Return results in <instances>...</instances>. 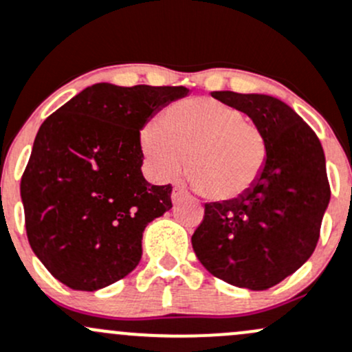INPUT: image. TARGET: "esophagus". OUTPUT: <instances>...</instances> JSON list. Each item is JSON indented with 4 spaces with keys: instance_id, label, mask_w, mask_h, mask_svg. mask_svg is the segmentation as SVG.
Masks as SVG:
<instances>
[{
    "instance_id": "esophagus-1",
    "label": "esophagus",
    "mask_w": 352,
    "mask_h": 352,
    "mask_svg": "<svg viewBox=\"0 0 352 352\" xmlns=\"http://www.w3.org/2000/svg\"><path fill=\"white\" fill-rule=\"evenodd\" d=\"M186 197H187V194L182 190V188H180V187L173 188V192H172V202H173V204H179V202L184 201Z\"/></svg>"
}]
</instances>
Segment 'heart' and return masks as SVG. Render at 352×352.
<instances>
[{
	"instance_id": "heart-1",
	"label": "heart",
	"mask_w": 352,
	"mask_h": 352,
	"mask_svg": "<svg viewBox=\"0 0 352 352\" xmlns=\"http://www.w3.org/2000/svg\"><path fill=\"white\" fill-rule=\"evenodd\" d=\"M142 151L157 179L177 177L187 162L195 187L216 201H232L260 179L266 138L232 106L209 98L177 102L140 135Z\"/></svg>"
}]
</instances>
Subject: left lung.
Segmentation results:
<instances>
[{
    "instance_id": "obj_1",
    "label": "left lung",
    "mask_w": 352,
    "mask_h": 352,
    "mask_svg": "<svg viewBox=\"0 0 352 352\" xmlns=\"http://www.w3.org/2000/svg\"><path fill=\"white\" fill-rule=\"evenodd\" d=\"M212 98L248 114L266 138V162L253 187L206 204L192 248L209 273L248 290H266L312 256L331 188L322 145L280 99L217 91Z\"/></svg>"
}]
</instances>
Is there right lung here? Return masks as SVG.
Segmentation results:
<instances>
[{"mask_svg": "<svg viewBox=\"0 0 352 352\" xmlns=\"http://www.w3.org/2000/svg\"><path fill=\"white\" fill-rule=\"evenodd\" d=\"M187 94L99 82L43 121L20 192L30 246L58 282L94 292L140 263L148 223L172 209V186L143 177L140 131Z\"/></svg>", "mask_w": 352, "mask_h": 352, "instance_id": "right-lung-1", "label": "right lung"}]
</instances>
